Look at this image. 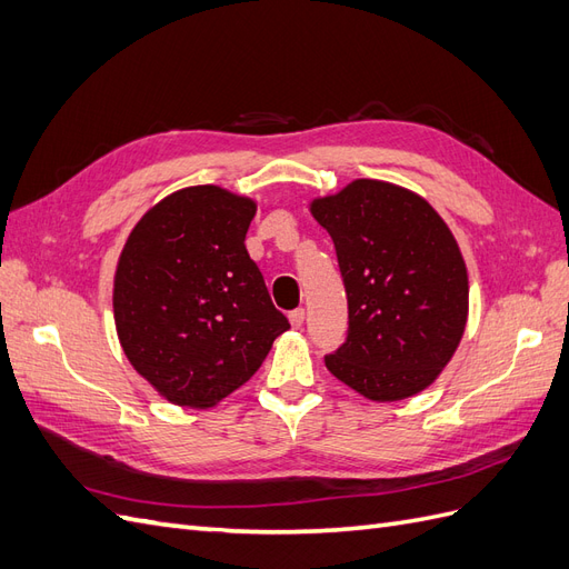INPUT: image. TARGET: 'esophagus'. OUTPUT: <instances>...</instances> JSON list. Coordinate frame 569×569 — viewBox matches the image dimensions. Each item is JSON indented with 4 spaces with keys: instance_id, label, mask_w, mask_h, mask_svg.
<instances>
[{
    "instance_id": "esophagus-1",
    "label": "esophagus",
    "mask_w": 569,
    "mask_h": 569,
    "mask_svg": "<svg viewBox=\"0 0 569 569\" xmlns=\"http://www.w3.org/2000/svg\"><path fill=\"white\" fill-rule=\"evenodd\" d=\"M303 318H306V311H303V308H297V311H291V313H289V322H291V327H301V325H303Z\"/></svg>"
}]
</instances>
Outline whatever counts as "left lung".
<instances>
[{
  "label": "left lung",
  "mask_w": 569,
  "mask_h": 569,
  "mask_svg": "<svg viewBox=\"0 0 569 569\" xmlns=\"http://www.w3.org/2000/svg\"><path fill=\"white\" fill-rule=\"evenodd\" d=\"M308 211L332 237L349 297V337L327 370L375 403L435 385L470 311L451 228L418 192L370 178L311 199Z\"/></svg>",
  "instance_id": "obj_1"
}]
</instances>
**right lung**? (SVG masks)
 I'll return each instance as SVG.
<instances>
[{
    "instance_id": "obj_1",
    "label": "right lung",
    "mask_w": 569,
    "mask_h": 569,
    "mask_svg": "<svg viewBox=\"0 0 569 569\" xmlns=\"http://www.w3.org/2000/svg\"><path fill=\"white\" fill-rule=\"evenodd\" d=\"M256 201L218 184L163 197L137 220L113 274L130 366L166 401L213 408L289 330L244 247Z\"/></svg>"
}]
</instances>
